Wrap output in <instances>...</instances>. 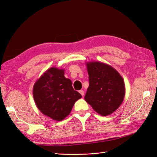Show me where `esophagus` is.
<instances>
[{
    "mask_svg": "<svg viewBox=\"0 0 157 157\" xmlns=\"http://www.w3.org/2000/svg\"><path fill=\"white\" fill-rule=\"evenodd\" d=\"M79 92L80 93V94H81L82 96H83V95H84V92H83V90H79Z\"/></svg>",
    "mask_w": 157,
    "mask_h": 157,
    "instance_id": "1",
    "label": "esophagus"
}]
</instances>
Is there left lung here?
Returning a JSON list of instances; mask_svg holds the SVG:
<instances>
[{
  "mask_svg": "<svg viewBox=\"0 0 157 157\" xmlns=\"http://www.w3.org/2000/svg\"><path fill=\"white\" fill-rule=\"evenodd\" d=\"M89 87L84 99L98 114L108 116L117 110L125 96V85L119 73L100 61L86 63Z\"/></svg>",
  "mask_w": 157,
  "mask_h": 157,
  "instance_id": "1",
  "label": "left lung"
}]
</instances>
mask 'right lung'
I'll list each match as a JSON object with an SVG mask.
<instances>
[{
  "label": "right lung",
  "mask_w": 157,
  "mask_h": 157,
  "mask_svg": "<svg viewBox=\"0 0 157 157\" xmlns=\"http://www.w3.org/2000/svg\"><path fill=\"white\" fill-rule=\"evenodd\" d=\"M33 94L36 105L43 114L61 121L70 114L82 95L74 90L72 82L64 76L63 69L51 67L35 83Z\"/></svg>",
  "instance_id": "1"
}]
</instances>
